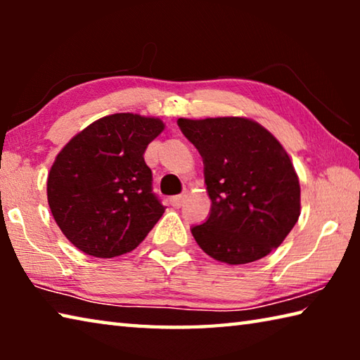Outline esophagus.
I'll use <instances>...</instances> for the list:
<instances>
[{"label":"esophagus","mask_w":360,"mask_h":360,"mask_svg":"<svg viewBox=\"0 0 360 360\" xmlns=\"http://www.w3.org/2000/svg\"><path fill=\"white\" fill-rule=\"evenodd\" d=\"M187 195L186 193H179V195H174V197L169 198V202H172V205L174 206V208H181L182 203H184Z\"/></svg>","instance_id":"obj_1"}]
</instances>
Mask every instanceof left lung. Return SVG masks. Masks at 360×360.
Here are the masks:
<instances>
[{
  "label": "left lung",
  "instance_id": "obj_1",
  "mask_svg": "<svg viewBox=\"0 0 360 360\" xmlns=\"http://www.w3.org/2000/svg\"><path fill=\"white\" fill-rule=\"evenodd\" d=\"M203 158L210 216L191 229L212 259L255 262L284 241L300 216V184L278 139L243 117L178 119Z\"/></svg>",
  "mask_w": 360,
  "mask_h": 360
}]
</instances>
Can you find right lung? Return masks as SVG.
<instances>
[{
    "label": "right lung",
    "mask_w": 360,
    "mask_h": 360,
    "mask_svg": "<svg viewBox=\"0 0 360 360\" xmlns=\"http://www.w3.org/2000/svg\"><path fill=\"white\" fill-rule=\"evenodd\" d=\"M163 122L138 114L106 115L60 150L47 178V200L60 230L94 257L135 249L165 212L144 162Z\"/></svg>",
    "instance_id": "obj_1"
}]
</instances>
